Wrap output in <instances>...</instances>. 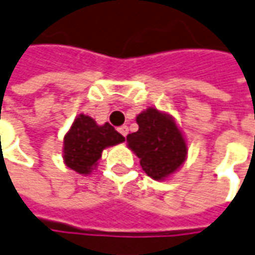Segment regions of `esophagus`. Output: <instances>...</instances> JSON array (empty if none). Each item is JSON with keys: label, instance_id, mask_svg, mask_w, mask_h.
I'll return each mask as SVG.
<instances>
[{"label": "esophagus", "instance_id": "obj_1", "mask_svg": "<svg viewBox=\"0 0 255 255\" xmlns=\"http://www.w3.org/2000/svg\"><path fill=\"white\" fill-rule=\"evenodd\" d=\"M118 130H119V133H121L122 136H125V137H126V136H128V133H129V128H128L126 125H124V126H121Z\"/></svg>", "mask_w": 255, "mask_h": 255}]
</instances>
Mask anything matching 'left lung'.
Here are the masks:
<instances>
[{
  "label": "left lung",
  "instance_id": "8db88e82",
  "mask_svg": "<svg viewBox=\"0 0 255 255\" xmlns=\"http://www.w3.org/2000/svg\"><path fill=\"white\" fill-rule=\"evenodd\" d=\"M139 130L128 134V146L140 158L143 171L153 179H165L184 164L187 143L171 116L148 108L136 118Z\"/></svg>",
  "mask_w": 255,
  "mask_h": 255
}]
</instances>
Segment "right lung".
Returning a JSON list of instances; mask_svg holds the SVG:
<instances>
[{
	"label": "right lung",
	"instance_id": "add662e5",
	"mask_svg": "<svg viewBox=\"0 0 255 255\" xmlns=\"http://www.w3.org/2000/svg\"><path fill=\"white\" fill-rule=\"evenodd\" d=\"M125 141V137L105 124L100 126L87 115H78L64 136V163L78 174H90L101 158L102 150Z\"/></svg>",
	"mask_w": 255,
	"mask_h": 255
}]
</instances>
